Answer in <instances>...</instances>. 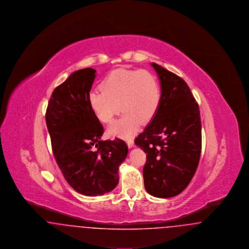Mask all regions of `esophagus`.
Segmentation results:
<instances>
[{"instance_id": "34e87169", "label": "esophagus", "mask_w": 249, "mask_h": 249, "mask_svg": "<svg viewBox=\"0 0 249 249\" xmlns=\"http://www.w3.org/2000/svg\"><path fill=\"white\" fill-rule=\"evenodd\" d=\"M127 144H128L129 148H132V147L134 146V142H133V140H128V142H127Z\"/></svg>"}]
</instances>
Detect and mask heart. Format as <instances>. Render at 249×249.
<instances>
[{"instance_id": "heart-1", "label": "heart", "mask_w": 249, "mask_h": 249, "mask_svg": "<svg viewBox=\"0 0 249 249\" xmlns=\"http://www.w3.org/2000/svg\"><path fill=\"white\" fill-rule=\"evenodd\" d=\"M160 102L159 81L146 70H115L103 81L101 89L92 90L89 96V107L103 123H111L120 107L124 114L108 128V134L124 139L134 134L140 122L153 119Z\"/></svg>"}]
</instances>
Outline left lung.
I'll list each match as a JSON object with an SVG mask.
<instances>
[{"mask_svg":"<svg viewBox=\"0 0 249 249\" xmlns=\"http://www.w3.org/2000/svg\"><path fill=\"white\" fill-rule=\"evenodd\" d=\"M151 66L160 79V102L135 144L146 154L142 169L145 190L157 198H171L189 186L199 164L200 110L181 77L157 63Z\"/></svg>","mask_w":249,"mask_h":249,"instance_id":"8db88e82","label":"left lung"}]
</instances>
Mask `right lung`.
<instances>
[{
    "label": "right lung",
    "mask_w": 249,
    "mask_h": 249,
    "mask_svg": "<svg viewBox=\"0 0 249 249\" xmlns=\"http://www.w3.org/2000/svg\"><path fill=\"white\" fill-rule=\"evenodd\" d=\"M95 77L92 68L73 71L53 91L46 114L55 160L68 184L85 196L114 190L128 155L124 141L101 139L104 127L89 103Z\"/></svg>",
    "instance_id": "right-lung-1"
}]
</instances>
